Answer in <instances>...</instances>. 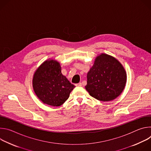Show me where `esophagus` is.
<instances>
[{
    "label": "esophagus",
    "instance_id": "1",
    "mask_svg": "<svg viewBox=\"0 0 151 151\" xmlns=\"http://www.w3.org/2000/svg\"><path fill=\"white\" fill-rule=\"evenodd\" d=\"M82 85V83L81 82H79V83H77L76 85V86H78V87H81Z\"/></svg>",
    "mask_w": 151,
    "mask_h": 151
}]
</instances>
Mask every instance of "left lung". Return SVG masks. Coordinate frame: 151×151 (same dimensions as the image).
Listing matches in <instances>:
<instances>
[{
	"mask_svg": "<svg viewBox=\"0 0 151 151\" xmlns=\"http://www.w3.org/2000/svg\"><path fill=\"white\" fill-rule=\"evenodd\" d=\"M127 80L122 64L114 57L101 54L87 73L85 88L90 94L100 101H108L122 92Z\"/></svg>",
	"mask_w": 151,
	"mask_h": 151,
	"instance_id": "8db88e82",
	"label": "left lung"
}]
</instances>
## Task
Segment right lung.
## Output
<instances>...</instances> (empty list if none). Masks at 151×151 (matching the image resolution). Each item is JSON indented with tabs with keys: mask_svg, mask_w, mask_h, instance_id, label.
Segmentation results:
<instances>
[{
	"mask_svg": "<svg viewBox=\"0 0 151 151\" xmlns=\"http://www.w3.org/2000/svg\"><path fill=\"white\" fill-rule=\"evenodd\" d=\"M33 87L38 98L48 105L60 106L69 98L75 86L62 75L60 63L46 61L36 70Z\"/></svg>",
	"mask_w": 151,
	"mask_h": 151,
	"instance_id": "1",
	"label": "right lung"
}]
</instances>
